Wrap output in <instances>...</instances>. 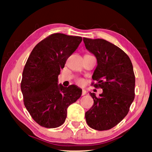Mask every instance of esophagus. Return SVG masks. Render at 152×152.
Masks as SVG:
<instances>
[{"mask_svg": "<svg viewBox=\"0 0 152 152\" xmlns=\"http://www.w3.org/2000/svg\"><path fill=\"white\" fill-rule=\"evenodd\" d=\"M86 94V91L85 90H82V96H84V95H85Z\"/></svg>", "mask_w": 152, "mask_h": 152, "instance_id": "34e87169", "label": "esophagus"}]
</instances>
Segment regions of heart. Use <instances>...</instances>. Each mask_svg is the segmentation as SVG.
<instances>
[{
	"mask_svg": "<svg viewBox=\"0 0 152 152\" xmlns=\"http://www.w3.org/2000/svg\"><path fill=\"white\" fill-rule=\"evenodd\" d=\"M78 82L79 84H82V82H83V80H82V79H79V80H78Z\"/></svg>",
	"mask_w": 152,
	"mask_h": 152,
	"instance_id": "obj_1",
	"label": "heart"
}]
</instances>
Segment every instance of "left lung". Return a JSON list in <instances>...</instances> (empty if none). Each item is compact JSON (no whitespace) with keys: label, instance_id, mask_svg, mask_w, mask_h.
I'll list each match as a JSON object with an SVG mask.
<instances>
[{"label":"left lung","instance_id":"8db88e82","mask_svg":"<svg viewBox=\"0 0 152 152\" xmlns=\"http://www.w3.org/2000/svg\"><path fill=\"white\" fill-rule=\"evenodd\" d=\"M87 50L97 60L92 79L102 89L96 97L90 92L94 104L85 113L89 127L98 131L108 130L127 115L135 98V78L130 58L121 49L102 39L83 38Z\"/></svg>","mask_w":152,"mask_h":152}]
</instances>
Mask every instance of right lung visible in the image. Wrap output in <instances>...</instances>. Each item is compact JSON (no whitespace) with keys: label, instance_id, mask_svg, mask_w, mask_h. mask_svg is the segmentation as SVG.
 <instances>
[{"label":"right lung","instance_id":"1","mask_svg":"<svg viewBox=\"0 0 152 152\" xmlns=\"http://www.w3.org/2000/svg\"><path fill=\"white\" fill-rule=\"evenodd\" d=\"M82 40L79 36L54 33L37 43L27 59L20 89L28 112L42 127L62 125L68 107L81 96L82 91L77 86L58 83L60 70Z\"/></svg>","mask_w":152,"mask_h":152}]
</instances>
